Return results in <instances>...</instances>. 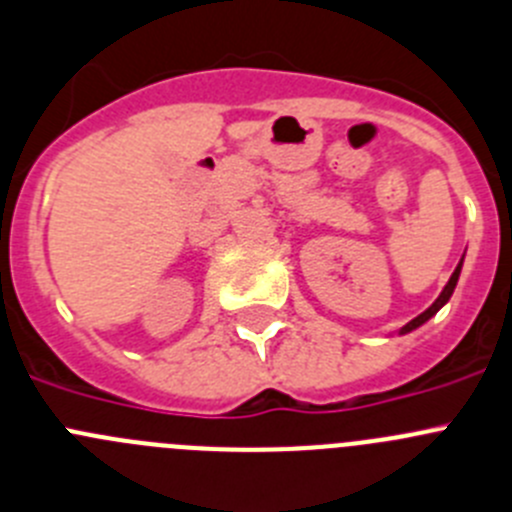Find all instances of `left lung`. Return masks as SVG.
I'll return each instance as SVG.
<instances>
[{
	"label": "left lung",
	"mask_w": 512,
	"mask_h": 512,
	"mask_svg": "<svg viewBox=\"0 0 512 512\" xmlns=\"http://www.w3.org/2000/svg\"><path fill=\"white\" fill-rule=\"evenodd\" d=\"M462 262H465V255H462V260L457 262V267H455V272H452V278L447 280V285H444L442 288V293H439V298L434 300L432 305H429L427 310H424V313H419L417 318H414V321H409L407 326H401L399 328V336H407V333H412V331H417L419 326H424V323L429 321V318H432V315H437L439 310L444 308V305L450 303V298H452V293H455V288H457V280H460V272H462Z\"/></svg>",
	"instance_id": "left-lung-1"
}]
</instances>
